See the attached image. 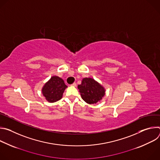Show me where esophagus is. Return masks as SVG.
I'll list each match as a JSON object with an SVG mask.
<instances>
[{"instance_id": "obj_1", "label": "esophagus", "mask_w": 160, "mask_h": 160, "mask_svg": "<svg viewBox=\"0 0 160 160\" xmlns=\"http://www.w3.org/2000/svg\"><path fill=\"white\" fill-rule=\"evenodd\" d=\"M71 85H72V86H73V87H76V86H77V83H76L75 82H74V83H72Z\"/></svg>"}]
</instances>
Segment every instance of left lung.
<instances>
[{
    "mask_svg": "<svg viewBox=\"0 0 160 160\" xmlns=\"http://www.w3.org/2000/svg\"><path fill=\"white\" fill-rule=\"evenodd\" d=\"M78 88L83 100L90 104L100 102L105 95L104 88L91 78H84Z\"/></svg>",
    "mask_w": 160,
    "mask_h": 160,
    "instance_id": "left-lung-1",
    "label": "left lung"
}]
</instances>
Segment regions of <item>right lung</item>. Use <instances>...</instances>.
<instances>
[{
	"label": "right lung",
	"instance_id": "add662e5",
	"mask_svg": "<svg viewBox=\"0 0 160 160\" xmlns=\"http://www.w3.org/2000/svg\"><path fill=\"white\" fill-rule=\"evenodd\" d=\"M66 88L67 85L62 78L53 76L42 87V94L48 102H54L62 98Z\"/></svg>",
	"mask_w": 160,
	"mask_h": 160
}]
</instances>
